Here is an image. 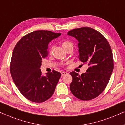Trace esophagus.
Segmentation results:
<instances>
[{
    "mask_svg": "<svg viewBox=\"0 0 125 125\" xmlns=\"http://www.w3.org/2000/svg\"><path fill=\"white\" fill-rule=\"evenodd\" d=\"M67 74V73L66 72H64V71H63V72L61 73V74H62V76H63L64 75H66Z\"/></svg>",
    "mask_w": 125,
    "mask_h": 125,
    "instance_id": "obj_1",
    "label": "esophagus"
}]
</instances>
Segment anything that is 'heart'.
I'll list each match as a JSON object with an SVG mask.
<instances>
[{"instance_id":"obj_1","label":"heart","mask_w":125,"mask_h":125,"mask_svg":"<svg viewBox=\"0 0 125 125\" xmlns=\"http://www.w3.org/2000/svg\"><path fill=\"white\" fill-rule=\"evenodd\" d=\"M62 46H63V47L64 49H65L66 47H69V46H73V44L71 42L66 41H64L63 42Z\"/></svg>"}]
</instances>
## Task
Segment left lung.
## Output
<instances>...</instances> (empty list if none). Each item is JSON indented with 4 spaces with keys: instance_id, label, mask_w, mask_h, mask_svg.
<instances>
[{
    "instance_id": "8db88e82",
    "label": "left lung",
    "mask_w": 125,
    "mask_h": 125,
    "mask_svg": "<svg viewBox=\"0 0 125 125\" xmlns=\"http://www.w3.org/2000/svg\"><path fill=\"white\" fill-rule=\"evenodd\" d=\"M78 41V58L89 67L79 75L72 71L70 85L77 98L89 101L99 96L105 89L112 74L114 64L111 49L105 37L90 27L73 29L67 33Z\"/></svg>"
}]
</instances>
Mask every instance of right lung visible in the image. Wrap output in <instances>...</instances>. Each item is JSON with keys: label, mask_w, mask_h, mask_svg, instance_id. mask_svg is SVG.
<instances>
[{"label": "right lung", "mask_w": 125, "mask_h": 125, "mask_svg": "<svg viewBox=\"0 0 125 125\" xmlns=\"http://www.w3.org/2000/svg\"><path fill=\"white\" fill-rule=\"evenodd\" d=\"M47 30L34 31L16 43L10 64L12 79L21 94L29 100L41 103L54 94L61 74L53 70L43 76L40 69L43 58L48 55V45L61 35Z\"/></svg>", "instance_id": "obj_1"}]
</instances>
